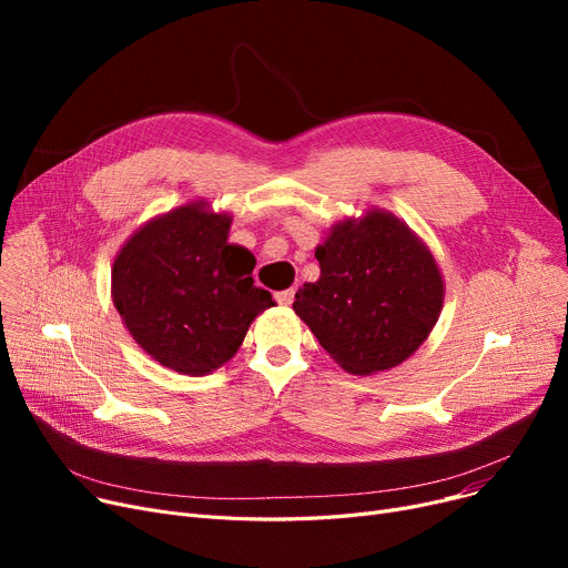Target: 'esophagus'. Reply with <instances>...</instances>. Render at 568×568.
Returning <instances> with one entry per match:
<instances>
[{
  "label": "esophagus",
  "instance_id": "esophagus-1",
  "mask_svg": "<svg viewBox=\"0 0 568 568\" xmlns=\"http://www.w3.org/2000/svg\"><path fill=\"white\" fill-rule=\"evenodd\" d=\"M274 300H276L281 306H290V304L294 302V290H292V287H290V290H281V292L274 294Z\"/></svg>",
  "mask_w": 568,
  "mask_h": 568
}]
</instances>
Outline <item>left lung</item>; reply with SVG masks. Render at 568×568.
<instances>
[{"label":"left lung","instance_id":"8db88e82","mask_svg":"<svg viewBox=\"0 0 568 568\" xmlns=\"http://www.w3.org/2000/svg\"><path fill=\"white\" fill-rule=\"evenodd\" d=\"M320 278L294 294L300 315L352 375L403 364L428 338L444 302L433 253L403 221L371 209L315 248Z\"/></svg>","mask_w":568,"mask_h":568}]
</instances>
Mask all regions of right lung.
I'll return each mask as SVG.
<instances>
[{"instance_id":"1","label":"right lung","mask_w":568,"mask_h":568,"mask_svg":"<svg viewBox=\"0 0 568 568\" xmlns=\"http://www.w3.org/2000/svg\"><path fill=\"white\" fill-rule=\"evenodd\" d=\"M232 216L204 200L142 225L112 264V302L129 334L182 375H206L242 347L251 322L276 306L253 285L255 257L227 244Z\"/></svg>"}]
</instances>
